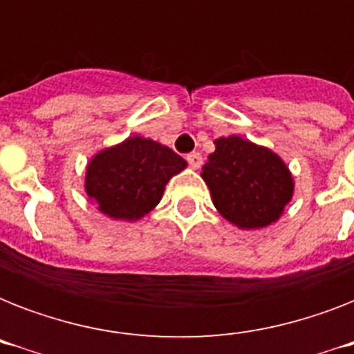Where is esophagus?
Masks as SVG:
<instances>
[{"label": "esophagus", "mask_w": 354, "mask_h": 354, "mask_svg": "<svg viewBox=\"0 0 354 354\" xmlns=\"http://www.w3.org/2000/svg\"><path fill=\"white\" fill-rule=\"evenodd\" d=\"M187 161L193 169H200V165H202V156L198 152H191V154H187Z\"/></svg>", "instance_id": "obj_1"}]
</instances>
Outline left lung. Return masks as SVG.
<instances>
[{"instance_id":"left-lung-1","label":"left lung","mask_w":354,"mask_h":354,"mask_svg":"<svg viewBox=\"0 0 354 354\" xmlns=\"http://www.w3.org/2000/svg\"><path fill=\"white\" fill-rule=\"evenodd\" d=\"M202 180L216 211L239 230H261L283 216L294 196V176L279 154L241 136L213 141Z\"/></svg>"}]
</instances>
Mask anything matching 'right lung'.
Here are the masks:
<instances>
[{
	"label": "right lung",
	"mask_w": 354,
	"mask_h": 354,
	"mask_svg": "<svg viewBox=\"0 0 354 354\" xmlns=\"http://www.w3.org/2000/svg\"><path fill=\"white\" fill-rule=\"evenodd\" d=\"M187 167L167 145L132 136L91 156L84 191L112 221L138 222L160 204L165 185Z\"/></svg>",
	"instance_id": "add662e5"
}]
</instances>
